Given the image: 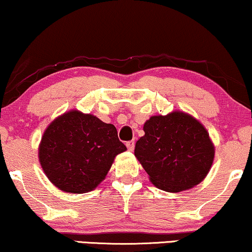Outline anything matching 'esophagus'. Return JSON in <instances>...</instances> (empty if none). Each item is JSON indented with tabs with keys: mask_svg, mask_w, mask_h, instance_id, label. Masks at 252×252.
Here are the masks:
<instances>
[{
	"mask_svg": "<svg viewBox=\"0 0 252 252\" xmlns=\"http://www.w3.org/2000/svg\"><path fill=\"white\" fill-rule=\"evenodd\" d=\"M126 147L129 151H133L134 147H135V142L134 141H128V142H126Z\"/></svg>",
	"mask_w": 252,
	"mask_h": 252,
	"instance_id": "esophagus-1",
	"label": "esophagus"
}]
</instances>
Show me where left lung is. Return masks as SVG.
I'll return each instance as SVG.
<instances>
[{"label":"left lung","mask_w":252,"mask_h":252,"mask_svg":"<svg viewBox=\"0 0 252 252\" xmlns=\"http://www.w3.org/2000/svg\"><path fill=\"white\" fill-rule=\"evenodd\" d=\"M134 155L157 188L168 192L190 189L212 166L215 146L205 127L182 111L153 116Z\"/></svg>","instance_id":"8db88e82"}]
</instances>
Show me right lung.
<instances>
[{
	"label": "right lung",
	"mask_w": 252,
	"mask_h": 252,
	"mask_svg": "<svg viewBox=\"0 0 252 252\" xmlns=\"http://www.w3.org/2000/svg\"><path fill=\"white\" fill-rule=\"evenodd\" d=\"M125 150L112 124L71 110L44 130L39 160L44 174L58 189L84 194L104 180L115 157Z\"/></svg>",
	"instance_id": "right-lung-1"
}]
</instances>
